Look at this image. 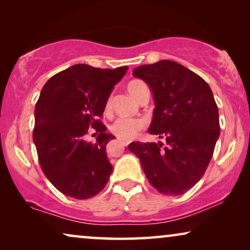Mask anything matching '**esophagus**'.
Returning <instances> with one entry per match:
<instances>
[{"label": "esophagus", "mask_w": 250, "mask_h": 250, "mask_svg": "<svg viewBox=\"0 0 250 250\" xmlns=\"http://www.w3.org/2000/svg\"><path fill=\"white\" fill-rule=\"evenodd\" d=\"M119 142H121L124 146H126L129 143V141H127V140H123V139H119Z\"/></svg>", "instance_id": "esophagus-1"}]
</instances>
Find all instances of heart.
<instances>
[{
	"label": "heart",
	"instance_id": "b5f03b06",
	"mask_svg": "<svg viewBox=\"0 0 250 250\" xmlns=\"http://www.w3.org/2000/svg\"><path fill=\"white\" fill-rule=\"evenodd\" d=\"M145 86L146 85L143 82L134 80L131 81L127 84V91L128 93L135 99L140 90ZM143 126H145V122H143L142 119L122 117L118 118L117 121L111 125V132L122 139L132 140L138 135V133L143 128Z\"/></svg>",
	"mask_w": 250,
	"mask_h": 250
}]
</instances>
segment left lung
<instances>
[{
    "mask_svg": "<svg viewBox=\"0 0 250 250\" xmlns=\"http://www.w3.org/2000/svg\"><path fill=\"white\" fill-rule=\"evenodd\" d=\"M133 76L152 92L156 107L149 133L166 145L132 142L128 150L158 192L180 196L203 177L220 136L213 92L200 76L170 60L136 67Z\"/></svg>",
    "mask_w": 250,
    "mask_h": 250,
    "instance_id": "1",
    "label": "left lung"
}]
</instances>
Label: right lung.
<instances>
[{"mask_svg": "<svg viewBox=\"0 0 250 250\" xmlns=\"http://www.w3.org/2000/svg\"><path fill=\"white\" fill-rule=\"evenodd\" d=\"M127 69L74 64L51 77L41 91L33 140L44 175L68 197L88 199L108 182L112 165L105 146L115 136L99 118ZM90 125L99 132L94 145L83 140Z\"/></svg>", "mask_w": 250, "mask_h": 250, "instance_id": "right-lung-1", "label": "right lung"}]
</instances>
